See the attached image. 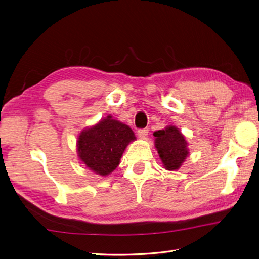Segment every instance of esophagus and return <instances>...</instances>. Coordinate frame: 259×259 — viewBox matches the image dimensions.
<instances>
[{"label": "esophagus", "instance_id": "34e87169", "mask_svg": "<svg viewBox=\"0 0 259 259\" xmlns=\"http://www.w3.org/2000/svg\"><path fill=\"white\" fill-rule=\"evenodd\" d=\"M137 134H138L139 138H145V137H147V135H148V130H147V128H142V130H138Z\"/></svg>", "mask_w": 259, "mask_h": 259}]
</instances>
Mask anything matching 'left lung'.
<instances>
[{
	"mask_svg": "<svg viewBox=\"0 0 259 259\" xmlns=\"http://www.w3.org/2000/svg\"><path fill=\"white\" fill-rule=\"evenodd\" d=\"M154 147L160 155L163 166L167 170L178 169L189 154L185 136L174 125L153 133Z\"/></svg>",
	"mask_w": 259,
	"mask_h": 259,
	"instance_id": "left-lung-1",
	"label": "left lung"
}]
</instances>
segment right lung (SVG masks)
<instances>
[{
	"instance_id": "right-lung-1",
	"label": "right lung",
	"mask_w": 259,
	"mask_h": 259,
	"mask_svg": "<svg viewBox=\"0 0 259 259\" xmlns=\"http://www.w3.org/2000/svg\"><path fill=\"white\" fill-rule=\"evenodd\" d=\"M136 139L126 124L108 115L77 137V155L94 173L107 176L117 167L125 148Z\"/></svg>"
}]
</instances>
